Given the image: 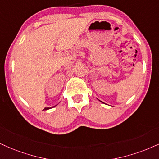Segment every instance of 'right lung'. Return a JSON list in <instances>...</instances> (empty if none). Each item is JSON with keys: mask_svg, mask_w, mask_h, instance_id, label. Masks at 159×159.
Masks as SVG:
<instances>
[{"mask_svg": "<svg viewBox=\"0 0 159 159\" xmlns=\"http://www.w3.org/2000/svg\"><path fill=\"white\" fill-rule=\"evenodd\" d=\"M54 107H55V106H54ZM45 107V108H44L43 110H45V111H46V110L51 109V108H52V107Z\"/></svg>", "mask_w": 159, "mask_h": 159, "instance_id": "obj_1", "label": "right lung"}]
</instances>
